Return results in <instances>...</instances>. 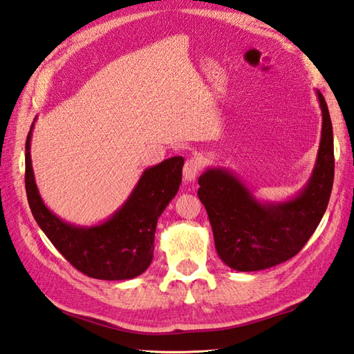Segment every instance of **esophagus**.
Masks as SVG:
<instances>
[{
    "instance_id": "esophagus-1",
    "label": "esophagus",
    "mask_w": 354,
    "mask_h": 354,
    "mask_svg": "<svg viewBox=\"0 0 354 354\" xmlns=\"http://www.w3.org/2000/svg\"><path fill=\"white\" fill-rule=\"evenodd\" d=\"M201 166H202V161L197 157H192L185 161L184 169H183V175H184L185 183H193L196 176L199 175Z\"/></svg>"
}]
</instances>
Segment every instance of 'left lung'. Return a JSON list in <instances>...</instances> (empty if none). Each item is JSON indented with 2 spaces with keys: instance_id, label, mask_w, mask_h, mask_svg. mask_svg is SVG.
<instances>
[{
  "instance_id": "1",
  "label": "left lung",
  "mask_w": 354,
  "mask_h": 354,
  "mask_svg": "<svg viewBox=\"0 0 354 354\" xmlns=\"http://www.w3.org/2000/svg\"><path fill=\"white\" fill-rule=\"evenodd\" d=\"M315 93L323 116L322 138L314 170L297 194L285 201H259L226 167H207L197 180L216 250L232 270L258 271L291 259L324 216L335 175L333 129L324 96L319 90Z\"/></svg>"
}]
</instances>
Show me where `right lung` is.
Returning a JSON list of instances; mask_svg holds the SVG:
<instances>
[{
    "label": "right lung",
    "mask_w": 354,
    "mask_h": 354,
    "mask_svg": "<svg viewBox=\"0 0 354 354\" xmlns=\"http://www.w3.org/2000/svg\"><path fill=\"white\" fill-rule=\"evenodd\" d=\"M35 122L26 143V188L39 227L54 248L88 277L128 281L145 273L153 258L158 217L183 180L184 158L171 157L147 167L122 207L101 223L73 225L54 214L39 193L30 153Z\"/></svg>",
    "instance_id": "obj_1"
}]
</instances>
